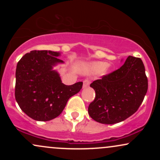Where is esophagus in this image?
<instances>
[{
  "mask_svg": "<svg viewBox=\"0 0 160 160\" xmlns=\"http://www.w3.org/2000/svg\"><path fill=\"white\" fill-rule=\"evenodd\" d=\"M89 83H90V82H89V80H88V79H86L85 80L83 81V85H82V88H87L88 86H89Z\"/></svg>",
  "mask_w": 160,
  "mask_h": 160,
  "instance_id": "obj_1",
  "label": "esophagus"
}]
</instances>
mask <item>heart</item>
I'll return each instance as SVG.
<instances>
[{
    "label": "heart",
    "mask_w": 160,
    "mask_h": 160,
    "mask_svg": "<svg viewBox=\"0 0 160 160\" xmlns=\"http://www.w3.org/2000/svg\"><path fill=\"white\" fill-rule=\"evenodd\" d=\"M86 70L90 73L107 72L108 63L104 62H93L86 66Z\"/></svg>",
    "instance_id": "1"
}]
</instances>
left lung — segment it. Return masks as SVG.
I'll return each instance as SVG.
<instances>
[{
    "mask_svg": "<svg viewBox=\"0 0 160 160\" xmlns=\"http://www.w3.org/2000/svg\"><path fill=\"white\" fill-rule=\"evenodd\" d=\"M95 98L88 108L93 120L103 124L122 122L138 111L148 92V78L140 58L128 56L119 69L90 84Z\"/></svg>",
    "mask_w": 160,
    "mask_h": 160,
    "instance_id": "8db88e82",
    "label": "left lung"
}]
</instances>
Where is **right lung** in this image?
Masks as SVG:
<instances>
[{"instance_id":"1","label":"right lung","mask_w":160,"mask_h":160,"mask_svg":"<svg viewBox=\"0 0 160 160\" xmlns=\"http://www.w3.org/2000/svg\"><path fill=\"white\" fill-rule=\"evenodd\" d=\"M60 52L33 50L18 62L16 70L15 98L24 113L33 120L49 121L61 114L68 99L82 89V82L71 86L62 82L53 70Z\"/></svg>"}]
</instances>
